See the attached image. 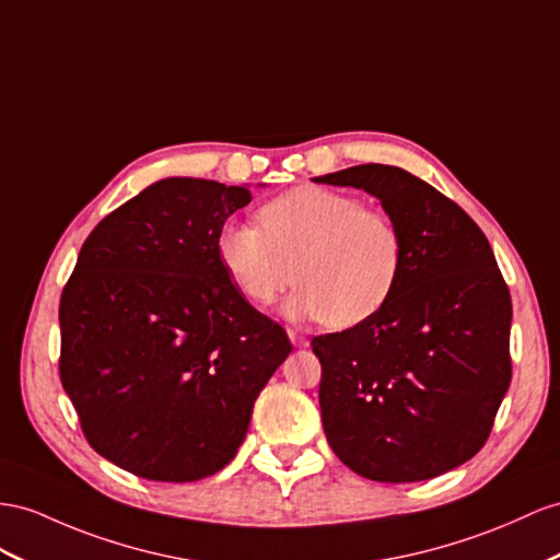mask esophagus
<instances>
[{
	"mask_svg": "<svg viewBox=\"0 0 560 560\" xmlns=\"http://www.w3.org/2000/svg\"><path fill=\"white\" fill-rule=\"evenodd\" d=\"M289 338H291V342H293L295 348H307V346H310V340H307L303 334L293 331V328H289Z\"/></svg>",
	"mask_w": 560,
	"mask_h": 560,
	"instance_id": "obj_1",
	"label": "esophagus"
}]
</instances>
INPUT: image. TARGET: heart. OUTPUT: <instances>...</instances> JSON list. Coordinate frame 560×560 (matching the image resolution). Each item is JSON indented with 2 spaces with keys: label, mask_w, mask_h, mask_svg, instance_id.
I'll use <instances>...</instances> for the list:
<instances>
[{
  "label": "heart",
  "mask_w": 560,
  "mask_h": 560,
  "mask_svg": "<svg viewBox=\"0 0 560 560\" xmlns=\"http://www.w3.org/2000/svg\"><path fill=\"white\" fill-rule=\"evenodd\" d=\"M220 262L253 305L291 289L293 319L350 328L388 305L405 267V241L388 214L326 186H295L260 208V226L229 220L214 243Z\"/></svg>",
  "instance_id": "heart-1"
}]
</instances>
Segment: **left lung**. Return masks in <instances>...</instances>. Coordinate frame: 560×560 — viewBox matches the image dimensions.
<instances>
[{"instance_id": "left-lung-1", "label": "left lung", "mask_w": 560, "mask_h": 560, "mask_svg": "<svg viewBox=\"0 0 560 560\" xmlns=\"http://www.w3.org/2000/svg\"><path fill=\"white\" fill-rule=\"evenodd\" d=\"M319 184L381 200L405 241L397 289L376 317L312 338L324 433L376 482L435 478L476 456L511 383V293L480 226L395 165H354Z\"/></svg>"}]
</instances>
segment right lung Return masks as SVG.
I'll list each match as a JSON object with an SVG mask.
<instances>
[{"mask_svg":"<svg viewBox=\"0 0 560 560\" xmlns=\"http://www.w3.org/2000/svg\"><path fill=\"white\" fill-rule=\"evenodd\" d=\"M246 186L170 177L94 226L63 285L59 374L92 450L194 482L236 456L255 397L293 350L214 243Z\"/></svg>","mask_w":560,"mask_h":560,"instance_id":"obj_1","label":"right lung"}]
</instances>
